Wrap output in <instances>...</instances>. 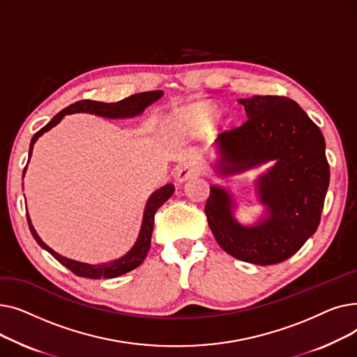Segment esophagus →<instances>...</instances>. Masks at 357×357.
<instances>
[{
    "label": "esophagus",
    "instance_id": "1",
    "mask_svg": "<svg viewBox=\"0 0 357 357\" xmlns=\"http://www.w3.org/2000/svg\"><path fill=\"white\" fill-rule=\"evenodd\" d=\"M199 175H202V166L195 162H188L183 166H181V169L178 171V175H176V179H178V182H185V181L192 179Z\"/></svg>",
    "mask_w": 357,
    "mask_h": 357
}]
</instances>
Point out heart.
<instances>
[{
	"label": "heart",
	"instance_id": "1",
	"mask_svg": "<svg viewBox=\"0 0 357 357\" xmlns=\"http://www.w3.org/2000/svg\"><path fill=\"white\" fill-rule=\"evenodd\" d=\"M215 119V109L208 104H197L178 109L166 117L167 127H172L181 131H198L207 128Z\"/></svg>",
	"mask_w": 357,
	"mask_h": 357
}]
</instances>
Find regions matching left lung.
Returning <instances> with one entry per match:
<instances>
[{
  "label": "left lung",
  "instance_id": "obj_1",
  "mask_svg": "<svg viewBox=\"0 0 357 357\" xmlns=\"http://www.w3.org/2000/svg\"><path fill=\"white\" fill-rule=\"evenodd\" d=\"M249 120L217 140L215 171L236 175L276 160L257 178L256 191L266 218L250 227L233 217V198L213 185L205 204L220 248L233 257L266 266L280 264L315 233L330 182L326 142L318 126L295 101L279 96L238 100Z\"/></svg>",
  "mask_w": 357,
  "mask_h": 357
}]
</instances>
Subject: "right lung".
I'll use <instances>...</instances> for the list:
<instances>
[{"label":"right lung","mask_w":357,"mask_h":357,"mask_svg":"<svg viewBox=\"0 0 357 357\" xmlns=\"http://www.w3.org/2000/svg\"><path fill=\"white\" fill-rule=\"evenodd\" d=\"M163 96L162 91H149V92H142V93H135V96L127 97L119 102H101V101H91V100H82L77 101L75 104H70L61 112H58L43 128H40L37 133L33 136L30 142V149H29V159L33 153V146L36 140L39 139L43 133L49 131L52 127L58 124L66 114H73V112H89V114H97L100 117H107V119H126V117H136L144 111L146 107L150 104H153ZM27 165L23 171V178L26 174ZM175 191V186L172 183H167L158 191H155L150 198L147 199V204L144 207V214H143V221H142V227L140 233L137 237V241L135 243V246L131 248L127 255H124L120 259L107 261V264H97V265H89V264H82V261H77L68 259L65 256H61L59 253H56L52 250L46 243L39 237V234L36 233L33 224L30 221L29 214L27 215V222L30 231L34 237V240L39 243V246H42L45 250H47L56 260L62 264L65 268H68L70 272H73L77 276L82 278H91V279H100V278H116L120 275H124L130 271L136 269L143 264V260L147 256V252L150 249V240H152V231H153V222H155V214L159 210L160 205H163L169 198L172 197Z\"/></svg>","instance_id":"obj_1"}]
</instances>
